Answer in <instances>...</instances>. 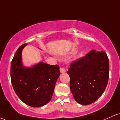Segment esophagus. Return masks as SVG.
I'll list each match as a JSON object with an SVG mask.
<instances>
[{"label":"esophagus","mask_w":120,"mask_h":120,"mask_svg":"<svg viewBox=\"0 0 120 120\" xmlns=\"http://www.w3.org/2000/svg\"><path fill=\"white\" fill-rule=\"evenodd\" d=\"M60 71L61 73H65L66 71V70L65 69L63 68V67H61V68H60Z\"/></svg>","instance_id":"esophagus-1"}]
</instances>
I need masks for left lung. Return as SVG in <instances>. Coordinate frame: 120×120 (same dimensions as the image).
<instances>
[{
    "label": "left lung",
    "instance_id": "8db88e82",
    "mask_svg": "<svg viewBox=\"0 0 120 120\" xmlns=\"http://www.w3.org/2000/svg\"><path fill=\"white\" fill-rule=\"evenodd\" d=\"M109 59L104 51L92 49L70 65V89L75 101L89 105L105 90L109 79Z\"/></svg>",
    "mask_w": 120,
    "mask_h": 120
}]
</instances>
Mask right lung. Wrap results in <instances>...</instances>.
Segmentation results:
<instances>
[{"label": "right lung", "mask_w": 120, "mask_h": 120, "mask_svg": "<svg viewBox=\"0 0 120 120\" xmlns=\"http://www.w3.org/2000/svg\"><path fill=\"white\" fill-rule=\"evenodd\" d=\"M27 44L17 49L12 59L11 78L16 95L23 102L33 107L46 105L52 99L55 84L60 74L58 65L41 63L31 68L23 67L21 52Z\"/></svg>", "instance_id": "obj_1"}]
</instances>
